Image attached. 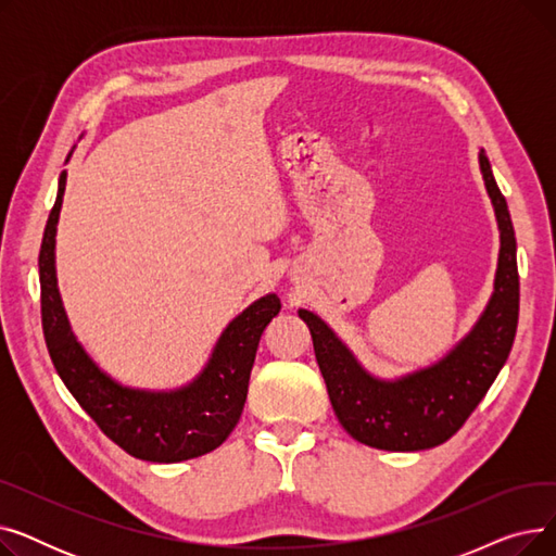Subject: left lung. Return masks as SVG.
<instances>
[{
	"label": "left lung",
	"mask_w": 556,
	"mask_h": 556,
	"mask_svg": "<svg viewBox=\"0 0 556 556\" xmlns=\"http://www.w3.org/2000/svg\"><path fill=\"white\" fill-rule=\"evenodd\" d=\"M478 160L501 229L498 268L476 327L442 361L394 381L376 378L323 317L300 308L338 421L356 442L371 448L407 453L444 444L471 417L509 358L520 298L516 237L507 200L482 149Z\"/></svg>",
	"instance_id": "obj_1"
}]
</instances>
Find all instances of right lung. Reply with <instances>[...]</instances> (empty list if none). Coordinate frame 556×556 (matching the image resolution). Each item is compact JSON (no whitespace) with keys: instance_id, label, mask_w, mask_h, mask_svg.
Wrapping results in <instances>:
<instances>
[{"instance_id":"obj_1","label":"right lung","mask_w":556,"mask_h":556,"mask_svg":"<svg viewBox=\"0 0 556 556\" xmlns=\"http://www.w3.org/2000/svg\"><path fill=\"white\" fill-rule=\"evenodd\" d=\"M65 185L67 170L58 180L38 258L42 331L58 376L110 440L137 459L173 464L218 448L241 419L256 346L281 308L279 298L270 293L233 317L189 386L153 392L116 383L85 354L58 293L55 227Z\"/></svg>"}]
</instances>
